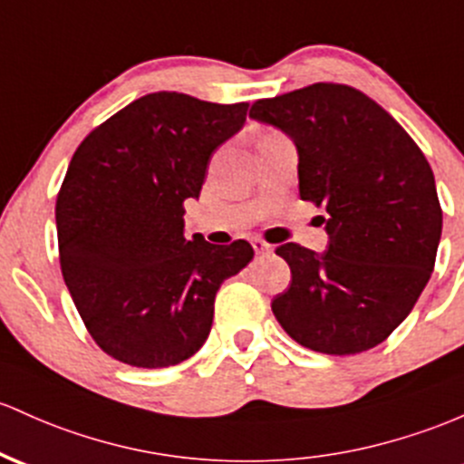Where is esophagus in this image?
<instances>
[{"instance_id": "34e87169", "label": "esophagus", "mask_w": 464, "mask_h": 464, "mask_svg": "<svg viewBox=\"0 0 464 464\" xmlns=\"http://www.w3.org/2000/svg\"><path fill=\"white\" fill-rule=\"evenodd\" d=\"M253 248H256V256H268V253L273 251L271 244L259 240V237H256V240H253Z\"/></svg>"}]
</instances>
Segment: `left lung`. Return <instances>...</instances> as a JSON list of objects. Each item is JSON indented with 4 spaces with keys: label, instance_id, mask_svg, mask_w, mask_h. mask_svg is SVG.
Returning <instances> with one entry per match:
<instances>
[{
    "label": "left lung",
    "instance_id": "1",
    "mask_svg": "<svg viewBox=\"0 0 464 464\" xmlns=\"http://www.w3.org/2000/svg\"><path fill=\"white\" fill-rule=\"evenodd\" d=\"M251 119L297 147L299 196L324 207L328 248L288 242L290 286L271 308L304 348L356 354L399 328L434 271L442 211L410 134L363 92L314 83L256 101Z\"/></svg>",
    "mask_w": 464,
    "mask_h": 464
}]
</instances>
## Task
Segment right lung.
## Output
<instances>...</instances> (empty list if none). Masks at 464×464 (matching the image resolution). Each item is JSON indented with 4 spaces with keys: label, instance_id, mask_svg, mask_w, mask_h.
I'll list each match as a JSON object with an SVG mask.
<instances>
[{
    "label": "right lung",
    "instance_id": "right-lung-1",
    "mask_svg": "<svg viewBox=\"0 0 464 464\" xmlns=\"http://www.w3.org/2000/svg\"><path fill=\"white\" fill-rule=\"evenodd\" d=\"M246 110L154 92L74 151L54 208L61 271L92 339L116 361L167 368L196 354L218 288L253 259L244 240L185 237V200L200 196L213 151Z\"/></svg>",
    "mask_w": 464,
    "mask_h": 464
}]
</instances>
